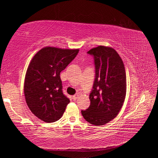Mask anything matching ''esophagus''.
<instances>
[{"label": "esophagus", "instance_id": "esophagus-1", "mask_svg": "<svg viewBox=\"0 0 158 158\" xmlns=\"http://www.w3.org/2000/svg\"><path fill=\"white\" fill-rule=\"evenodd\" d=\"M78 97H79V94H76V95H73V100H76L78 98Z\"/></svg>", "mask_w": 158, "mask_h": 158}]
</instances>
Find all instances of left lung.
<instances>
[{"label":"left lung","mask_w":158,"mask_h":158,"mask_svg":"<svg viewBox=\"0 0 158 158\" xmlns=\"http://www.w3.org/2000/svg\"><path fill=\"white\" fill-rule=\"evenodd\" d=\"M93 56L95 78L90 93V105L81 111L85 121L103 125L119 113L126 95V74L123 62L113 48L98 46L87 52Z\"/></svg>","instance_id":"left-lung-1"}]
</instances>
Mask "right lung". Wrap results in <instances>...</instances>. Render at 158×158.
<instances>
[{
	"label": "right lung",
	"mask_w": 158,
	"mask_h": 158,
	"mask_svg": "<svg viewBox=\"0 0 158 158\" xmlns=\"http://www.w3.org/2000/svg\"><path fill=\"white\" fill-rule=\"evenodd\" d=\"M78 53V49L46 47L32 58L23 90L28 108L42 121H57L65 112L69 100L63 93L60 73Z\"/></svg>",
	"instance_id": "1"
}]
</instances>
